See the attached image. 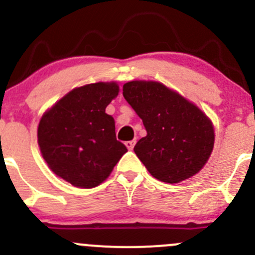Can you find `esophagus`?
<instances>
[{"instance_id": "1", "label": "esophagus", "mask_w": 255, "mask_h": 255, "mask_svg": "<svg viewBox=\"0 0 255 255\" xmlns=\"http://www.w3.org/2000/svg\"><path fill=\"white\" fill-rule=\"evenodd\" d=\"M126 146H127L129 150H132L133 148H134V144H135V140H128V142H126Z\"/></svg>"}]
</instances>
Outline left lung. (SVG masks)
Instances as JSON below:
<instances>
[{
  "label": "left lung",
  "mask_w": 255,
  "mask_h": 255,
  "mask_svg": "<svg viewBox=\"0 0 255 255\" xmlns=\"http://www.w3.org/2000/svg\"><path fill=\"white\" fill-rule=\"evenodd\" d=\"M123 96L146 135L134 153L155 179L176 184L199 173L215 143L212 122L199 107L156 81H129Z\"/></svg>",
  "instance_id": "left-lung-1"
}]
</instances>
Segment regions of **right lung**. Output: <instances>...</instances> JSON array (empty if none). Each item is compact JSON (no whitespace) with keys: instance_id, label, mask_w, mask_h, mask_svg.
Instances as JSON below:
<instances>
[{"instance_id":"add662e5","label":"right lung","mask_w":255,"mask_h":255,"mask_svg":"<svg viewBox=\"0 0 255 255\" xmlns=\"http://www.w3.org/2000/svg\"><path fill=\"white\" fill-rule=\"evenodd\" d=\"M116 82L78 87L43 115L38 144L49 168L76 187L92 189L107 179L127 148L116 138L106 107L118 95Z\"/></svg>"}]
</instances>
